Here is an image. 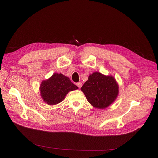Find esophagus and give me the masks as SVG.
I'll list each match as a JSON object with an SVG mask.
<instances>
[{"mask_svg":"<svg viewBox=\"0 0 158 158\" xmlns=\"http://www.w3.org/2000/svg\"><path fill=\"white\" fill-rule=\"evenodd\" d=\"M76 85H77V86L79 88H81V86H82V83H81V82H77Z\"/></svg>","mask_w":158,"mask_h":158,"instance_id":"esophagus-1","label":"esophagus"}]
</instances>
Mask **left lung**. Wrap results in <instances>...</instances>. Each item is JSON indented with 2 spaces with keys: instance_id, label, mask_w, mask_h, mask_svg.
<instances>
[{
  "instance_id": "1",
  "label": "left lung",
  "mask_w": 158,
  "mask_h": 158,
  "mask_svg": "<svg viewBox=\"0 0 158 158\" xmlns=\"http://www.w3.org/2000/svg\"><path fill=\"white\" fill-rule=\"evenodd\" d=\"M81 89L88 101L98 109H105L111 105L119 92L118 83L113 76L97 72L89 75Z\"/></svg>"
}]
</instances>
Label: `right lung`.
<instances>
[{"instance_id": "obj_1", "label": "right lung", "mask_w": 158, "mask_h": 158, "mask_svg": "<svg viewBox=\"0 0 158 158\" xmlns=\"http://www.w3.org/2000/svg\"><path fill=\"white\" fill-rule=\"evenodd\" d=\"M70 79L61 73H55L49 79L41 82L40 95L45 102L55 105L62 102L70 91L77 89Z\"/></svg>"}]
</instances>
